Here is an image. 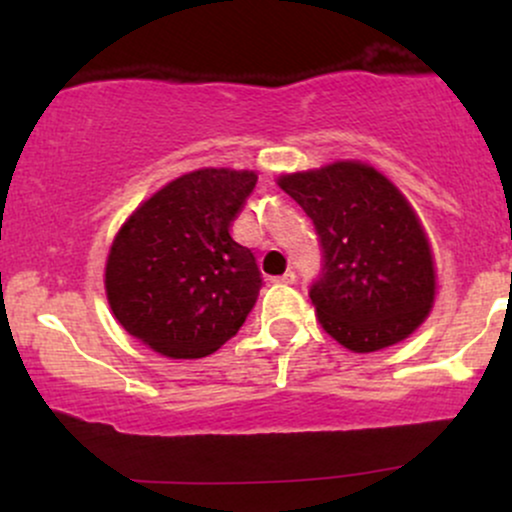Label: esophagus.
Returning <instances> with one entry per match:
<instances>
[{
  "label": "esophagus",
  "mask_w": 512,
  "mask_h": 512,
  "mask_svg": "<svg viewBox=\"0 0 512 512\" xmlns=\"http://www.w3.org/2000/svg\"><path fill=\"white\" fill-rule=\"evenodd\" d=\"M279 284H286V286H291V284H296V272H286V274H281L279 279Z\"/></svg>",
  "instance_id": "esophagus-1"
}]
</instances>
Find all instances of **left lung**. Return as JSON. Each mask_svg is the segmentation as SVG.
<instances>
[{"mask_svg":"<svg viewBox=\"0 0 512 512\" xmlns=\"http://www.w3.org/2000/svg\"><path fill=\"white\" fill-rule=\"evenodd\" d=\"M279 187L322 248L310 301L325 332L356 354L407 339L436 298L431 245L407 197L358 161L281 175Z\"/></svg>","mask_w":512,"mask_h":512,"instance_id":"left-lung-1","label":"left lung"}]
</instances>
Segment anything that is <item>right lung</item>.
Masks as SVG:
<instances>
[{"instance_id": "1", "label": "right lung", "mask_w": 512, "mask_h": 512, "mask_svg": "<svg viewBox=\"0 0 512 512\" xmlns=\"http://www.w3.org/2000/svg\"><path fill=\"white\" fill-rule=\"evenodd\" d=\"M252 170L202 168L168 182L117 231L105 264L115 320L170 358L214 354L243 327L262 289L255 255L231 226Z\"/></svg>"}]
</instances>
